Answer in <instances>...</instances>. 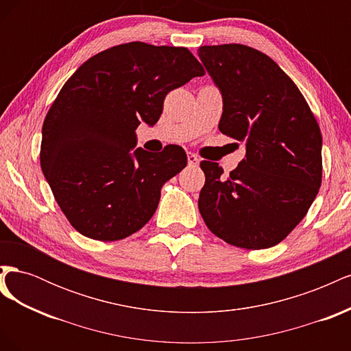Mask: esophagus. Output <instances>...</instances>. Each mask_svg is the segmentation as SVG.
Returning <instances> with one entry per match:
<instances>
[{"label": "esophagus", "instance_id": "obj_1", "mask_svg": "<svg viewBox=\"0 0 351 351\" xmlns=\"http://www.w3.org/2000/svg\"><path fill=\"white\" fill-rule=\"evenodd\" d=\"M187 161H189V165H190V167H196V165L199 164V158H197L195 154L189 152V154H187Z\"/></svg>", "mask_w": 351, "mask_h": 351}]
</instances>
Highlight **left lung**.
<instances>
[{"instance_id":"obj_1","label":"left lung","mask_w":351,"mask_h":351,"mask_svg":"<svg viewBox=\"0 0 351 351\" xmlns=\"http://www.w3.org/2000/svg\"><path fill=\"white\" fill-rule=\"evenodd\" d=\"M197 54L222 93L219 132L246 146L227 178L217 162H200V215L232 246L272 247L319 192L321 129L299 88L267 54L240 44L205 45Z\"/></svg>"}]
</instances>
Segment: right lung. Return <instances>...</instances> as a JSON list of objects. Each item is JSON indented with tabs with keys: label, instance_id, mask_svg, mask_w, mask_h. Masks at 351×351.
Instances as JSON below:
<instances>
[{
	"label": "right lung",
	"instance_id": "obj_1",
	"mask_svg": "<svg viewBox=\"0 0 351 351\" xmlns=\"http://www.w3.org/2000/svg\"><path fill=\"white\" fill-rule=\"evenodd\" d=\"M202 74L187 48L130 42L93 56L61 88L42 125L40 168L80 234L121 240L152 218L187 155L178 145L134 149L136 129L154 125L167 93Z\"/></svg>",
	"mask_w": 351,
	"mask_h": 351
}]
</instances>
